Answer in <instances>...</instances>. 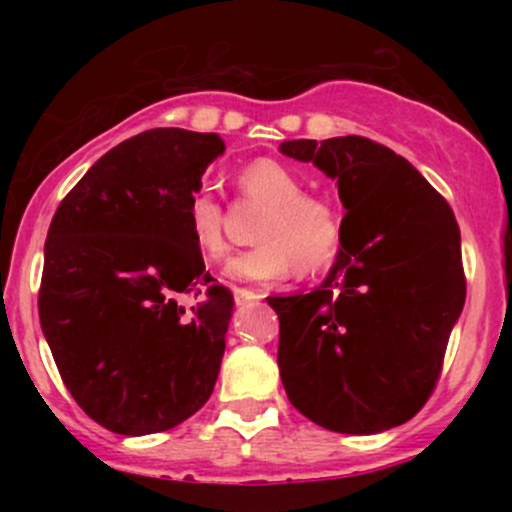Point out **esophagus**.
<instances>
[{"mask_svg": "<svg viewBox=\"0 0 512 512\" xmlns=\"http://www.w3.org/2000/svg\"><path fill=\"white\" fill-rule=\"evenodd\" d=\"M233 296H236V303H238V305H248V303L260 301V296H257L255 291L240 289V286H236V289H233Z\"/></svg>", "mask_w": 512, "mask_h": 512, "instance_id": "esophagus-1", "label": "esophagus"}]
</instances>
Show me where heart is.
<instances>
[{
	"mask_svg": "<svg viewBox=\"0 0 512 512\" xmlns=\"http://www.w3.org/2000/svg\"><path fill=\"white\" fill-rule=\"evenodd\" d=\"M240 195L267 204L257 223V245L226 262V276L252 284H276L293 269L317 274L339 257L344 238L342 214L332 199L308 195L296 170L274 158H255L238 170ZM187 233L204 260L226 255L223 207L207 187L187 202Z\"/></svg>",
	"mask_w": 512,
	"mask_h": 512,
	"instance_id": "1",
	"label": "heart"
}]
</instances>
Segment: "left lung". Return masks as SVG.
<instances>
[{
  "mask_svg": "<svg viewBox=\"0 0 512 512\" xmlns=\"http://www.w3.org/2000/svg\"><path fill=\"white\" fill-rule=\"evenodd\" d=\"M281 154L337 180V262L310 293L272 296L291 404L349 436L387 431L436 390L467 281L450 204L407 158L373 139H296Z\"/></svg>",
  "mask_w": 512,
  "mask_h": 512,
  "instance_id": "left-lung-1",
  "label": "left lung"
}]
</instances>
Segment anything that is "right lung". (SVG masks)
Returning a JSON list of instances; mask_svg holds the SVG:
<instances>
[{"instance_id":"right-lung-1","label":"right lung","mask_w":512,"mask_h":512,"mask_svg":"<svg viewBox=\"0 0 512 512\" xmlns=\"http://www.w3.org/2000/svg\"><path fill=\"white\" fill-rule=\"evenodd\" d=\"M223 149L219 134L149 129L98 158L52 216L40 327L76 404L120 436L168 431L214 392L233 293L211 284L187 202ZM204 285L202 302L179 303Z\"/></svg>"}]
</instances>
